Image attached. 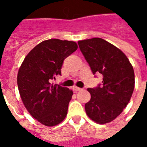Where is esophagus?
Returning a JSON list of instances; mask_svg holds the SVG:
<instances>
[{
  "instance_id": "1",
  "label": "esophagus",
  "mask_w": 147,
  "mask_h": 147,
  "mask_svg": "<svg viewBox=\"0 0 147 147\" xmlns=\"http://www.w3.org/2000/svg\"><path fill=\"white\" fill-rule=\"evenodd\" d=\"M74 90H76V91H80V90H82V88H80V87H77V86H75V87H74Z\"/></svg>"
}]
</instances>
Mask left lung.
I'll use <instances>...</instances> for the list:
<instances>
[{
	"label": "left lung",
	"mask_w": 147,
	"mask_h": 147,
	"mask_svg": "<svg viewBox=\"0 0 147 147\" xmlns=\"http://www.w3.org/2000/svg\"><path fill=\"white\" fill-rule=\"evenodd\" d=\"M94 75L102 74V83L88 88L91 98L85 104L87 116L96 123H109L128 104L135 88L132 65L120 49L100 38L78 42Z\"/></svg>",
	"instance_id": "left-lung-1"
}]
</instances>
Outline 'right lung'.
<instances>
[{"mask_svg": "<svg viewBox=\"0 0 147 147\" xmlns=\"http://www.w3.org/2000/svg\"><path fill=\"white\" fill-rule=\"evenodd\" d=\"M75 42L49 39L37 45L26 56L19 69L17 84L22 102L29 113L45 126L64 120L72 90L51 80L61 74L65 58L76 51Z\"/></svg>", "mask_w": 147, "mask_h": 147, "instance_id": "add662e5", "label": "right lung"}]
</instances>
